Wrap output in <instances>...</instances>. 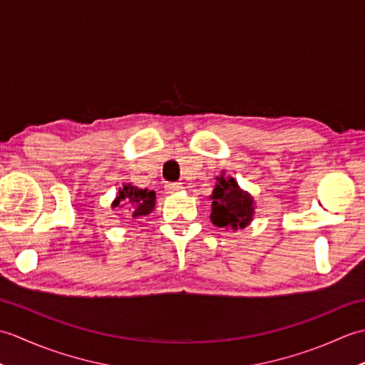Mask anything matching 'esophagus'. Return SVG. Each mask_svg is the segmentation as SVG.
I'll list each match as a JSON object with an SVG mask.
<instances>
[{"instance_id":"esophagus-1","label":"esophagus","mask_w":365,"mask_h":365,"mask_svg":"<svg viewBox=\"0 0 365 365\" xmlns=\"http://www.w3.org/2000/svg\"><path fill=\"white\" fill-rule=\"evenodd\" d=\"M166 191L168 192H170V195H173V192H178V191H182L183 190V187L180 183H166Z\"/></svg>"}]
</instances>
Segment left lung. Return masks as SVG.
I'll list each match as a JSON object with an SVG mask.
<instances>
[{
  "mask_svg": "<svg viewBox=\"0 0 365 365\" xmlns=\"http://www.w3.org/2000/svg\"><path fill=\"white\" fill-rule=\"evenodd\" d=\"M212 213L210 221L216 227L245 229L251 224L255 213V202L250 192L240 188L232 175L216 177L215 188L210 195Z\"/></svg>",
  "mask_w": 365,
  "mask_h": 365,
  "instance_id": "left-lung-1",
  "label": "left lung"
}]
</instances>
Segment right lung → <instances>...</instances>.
<instances>
[{
  "label": "right lung",
  "instance_id": "right-lung-1",
  "mask_svg": "<svg viewBox=\"0 0 365 365\" xmlns=\"http://www.w3.org/2000/svg\"><path fill=\"white\" fill-rule=\"evenodd\" d=\"M155 191L138 188L133 183H123L118 196L113 200L111 208H127L128 216L133 220H141L155 210Z\"/></svg>",
  "mask_w": 365,
  "mask_h": 365
}]
</instances>
